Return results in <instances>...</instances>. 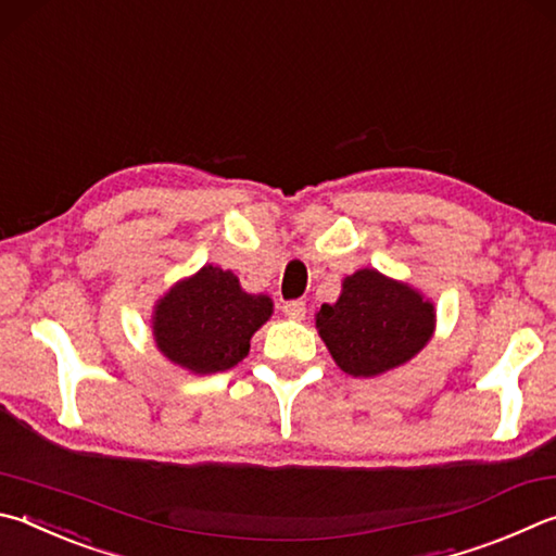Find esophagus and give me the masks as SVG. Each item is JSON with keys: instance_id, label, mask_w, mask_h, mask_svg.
<instances>
[{"instance_id": "esophagus-1", "label": "esophagus", "mask_w": 556, "mask_h": 556, "mask_svg": "<svg viewBox=\"0 0 556 556\" xmlns=\"http://www.w3.org/2000/svg\"><path fill=\"white\" fill-rule=\"evenodd\" d=\"M281 311H285L289 318H294V320H304V318H306V301H301V299L287 301V304L281 306Z\"/></svg>"}]
</instances>
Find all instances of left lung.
Instances as JSON below:
<instances>
[{
  "instance_id": "left-lung-1",
  "label": "left lung",
  "mask_w": 556,
  "mask_h": 556,
  "mask_svg": "<svg viewBox=\"0 0 556 556\" xmlns=\"http://www.w3.org/2000/svg\"><path fill=\"white\" fill-rule=\"evenodd\" d=\"M316 328L345 375L377 377L428 345L435 306L403 281L359 269L342 281L336 304L320 306Z\"/></svg>"
}]
</instances>
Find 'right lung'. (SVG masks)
<instances>
[{"mask_svg":"<svg viewBox=\"0 0 556 556\" xmlns=\"http://www.w3.org/2000/svg\"><path fill=\"white\" fill-rule=\"evenodd\" d=\"M271 316V299L248 294L230 269L201 267L155 304L157 350L191 375H216L248 357L250 338Z\"/></svg>","mask_w":556,"mask_h":556,"instance_id":"right-lung-1","label":"right lung"}]
</instances>
